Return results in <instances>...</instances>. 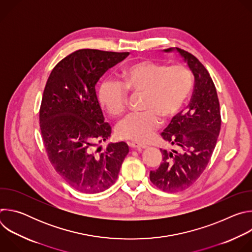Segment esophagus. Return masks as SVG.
I'll list each match as a JSON object with an SVG mask.
<instances>
[{"label": "esophagus", "mask_w": 252, "mask_h": 252, "mask_svg": "<svg viewBox=\"0 0 252 252\" xmlns=\"http://www.w3.org/2000/svg\"><path fill=\"white\" fill-rule=\"evenodd\" d=\"M128 146H129V148H131V149H135V150H137V151H141V150H143V149H146V148H147V146L142 145V143H139V142H135V141H131V142H129V143H128Z\"/></svg>", "instance_id": "1"}]
</instances>
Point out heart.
Instances as JSON below:
<instances>
[{
    "label": "heart",
    "mask_w": 252,
    "mask_h": 252,
    "mask_svg": "<svg viewBox=\"0 0 252 252\" xmlns=\"http://www.w3.org/2000/svg\"><path fill=\"white\" fill-rule=\"evenodd\" d=\"M124 87L111 80L99 85L97 98L100 105L112 116L124 113L126 91L142 93L141 112L123 119L118 126L119 136L136 141H147L160 126L161 117L172 118L182 111L192 86L190 70L184 65L167 66L145 61L131 64L123 77Z\"/></svg>",
    "instance_id": "b5f03b06"
}]
</instances>
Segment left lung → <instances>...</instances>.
<instances>
[{
    "label": "left lung",
    "instance_id": "1",
    "mask_svg": "<svg viewBox=\"0 0 252 252\" xmlns=\"http://www.w3.org/2000/svg\"><path fill=\"white\" fill-rule=\"evenodd\" d=\"M176 52L194 77V90L184 115H176L161 136L178 151L160 150L162 162L150 173L151 182L167 192L189 188L205 169L220 131V110L217 89L203 64L191 54L178 48Z\"/></svg>",
    "mask_w": 252,
    "mask_h": 252
}]
</instances>
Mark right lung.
Here are the masks:
<instances>
[{"label": "right lung", "instance_id": "add662e5", "mask_svg": "<svg viewBox=\"0 0 252 252\" xmlns=\"http://www.w3.org/2000/svg\"><path fill=\"white\" fill-rule=\"evenodd\" d=\"M129 53L83 49L63 59L47 81L40 110V127L50 161L74 189L97 193L117 181L128 154L124 141L97 142L112 135L96 96L95 87L105 71Z\"/></svg>", "mask_w": 252, "mask_h": 252}]
</instances>
